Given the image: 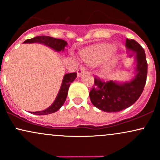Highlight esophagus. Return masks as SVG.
Listing matches in <instances>:
<instances>
[{"mask_svg":"<svg viewBox=\"0 0 160 160\" xmlns=\"http://www.w3.org/2000/svg\"><path fill=\"white\" fill-rule=\"evenodd\" d=\"M86 71V68H84L83 66L80 65V67H79V68L78 69V71H77V73H78V77H80V75H81L82 73L83 72V71Z\"/></svg>","mask_w":160,"mask_h":160,"instance_id":"34e87169","label":"esophagus"}]
</instances>
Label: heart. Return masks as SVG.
Returning a JSON list of instances; mask_svg holds the SVG:
<instances>
[{"instance_id":"1","label":"heart","mask_w":160,"mask_h":160,"mask_svg":"<svg viewBox=\"0 0 160 160\" xmlns=\"http://www.w3.org/2000/svg\"><path fill=\"white\" fill-rule=\"evenodd\" d=\"M115 47L111 45H103L87 48L82 51V59L91 65H97L107 61L109 58L114 54ZM112 68V65H107L105 71H108Z\"/></svg>"}]
</instances>
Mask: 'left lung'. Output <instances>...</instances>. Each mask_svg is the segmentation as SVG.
<instances>
[{"instance_id": "1", "label": "left lung", "mask_w": 160, "mask_h": 160, "mask_svg": "<svg viewBox=\"0 0 160 160\" xmlns=\"http://www.w3.org/2000/svg\"><path fill=\"white\" fill-rule=\"evenodd\" d=\"M126 46L136 54V75L131 81L122 84L112 80L104 81L95 77L89 97L93 105L103 111L119 112L130 107L139 98L144 90L148 74L144 49L133 39H126Z\"/></svg>"}]
</instances>
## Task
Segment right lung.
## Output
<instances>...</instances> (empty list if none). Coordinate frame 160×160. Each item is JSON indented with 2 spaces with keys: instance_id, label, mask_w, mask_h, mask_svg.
<instances>
[{
  "instance_id": "add662e5",
  "label": "right lung",
  "mask_w": 160,
  "mask_h": 160,
  "mask_svg": "<svg viewBox=\"0 0 160 160\" xmlns=\"http://www.w3.org/2000/svg\"><path fill=\"white\" fill-rule=\"evenodd\" d=\"M24 43H43V44L48 46L51 48L54 49V50L59 51L64 50V48L66 45H67V42L65 41L64 40L61 39H56V38H51L49 36H38L35 38H32V39H28L25 40ZM77 78V73H70L67 74L64 76L63 81H62L61 88H60L59 92L57 95L56 100L53 102L52 105L50 107L47 108L42 111L38 112H32V113L37 115H47L49 113H54L58 111L60 108L65 103V99L67 98L68 91L69 86L71 83L75 80Z\"/></svg>"
}]
</instances>
